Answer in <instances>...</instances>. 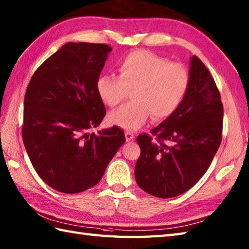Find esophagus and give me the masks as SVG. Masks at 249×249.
Masks as SVG:
<instances>
[{
    "mask_svg": "<svg viewBox=\"0 0 249 249\" xmlns=\"http://www.w3.org/2000/svg\"><path fill=\"white\" fill-rule=\"evenodd\" d=\"M124 135H125L126 142H131V141H133L135 139V135L133 133H131V132H125Z\"/></svg>",
    "mask_w": 249,
    "mask_h": 249,
    "instance_id": "34e87169",
    "label": "esophagus"
}]
</instances>
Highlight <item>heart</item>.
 <instances>
[{"mask_svg":"<svg viewBox=\"0 0 249 249\" xmlns=\"http://www.w3.org/2000/svg\"><path fill=\"white\" fill-rule=\"evenodd\" d=\"M187 87L184 67L146 50H136L120 60L118 78L100 75L96 82L99 97L110 107L132 90L133 101L108 115L110 124L126 131L140 129L150 114L154 120L168 118L181 106Z\"/></svg>","mask_w":249,"mask_h":249,"instance_id":"heart-1","label":"heart"}]
</instances>
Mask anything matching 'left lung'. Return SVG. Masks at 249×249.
Instances as JSON below:
<instances>
[{"instance_id": "left-lung-1", "label": "left lung", "mask_w": 249, "mask_h": 249, "mask_svg": "<svg viewBox=\"0 0 249 249\" xmlns=\"http://www.w3.org/2000/svg\"><path fill=\"white\" fill-rule=\"evenodd\" d=\"M224 108L216 84L196 55L190 59L189 87L181 106L151 133L137 136L141 156L135 180L159 198L183 194L206 174L222 142Z\"/></svg>"}]
</instances>
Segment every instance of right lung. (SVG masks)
<instances>
[{
	"mask_svg": "<svg viewBox=\"0 0 249 249\" xmlns=\"http://www.w3.org/2000/svg\"><path fill=\"white\" fill-rule=\"evenodd\" d=\"M110 51L103 43H66L27 86L24 146L38 176L58 192L76 194L99 183L125 142L118 126L88 132L107 113L96 82Z\"/></svg>",
	"mask_w": 249,
	"mask_h": 249,
	"instance_id": "add662e5",
	"label": "right lung"
}]
</instances>
